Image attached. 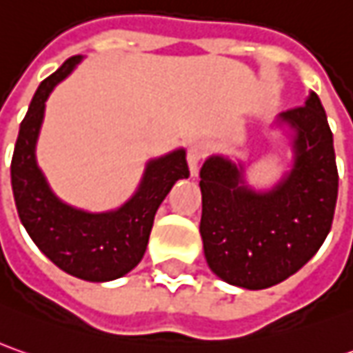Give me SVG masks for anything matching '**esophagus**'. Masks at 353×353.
I'll list each match as a JSON object with an SVG mask.
<instances>
[{"mask_svg":"<svg viewBox=\"0 0 353 353\" xmlns=\"http://www.w3.org/2000/svg\"><path fill=\"white\" fill-rule=\"evenodd\" d=\"M207 144L205 142H193V144H189L188 148V164L189 170H191V176H197V168H199V162L205 158V154H207Z\"/></svg>","mask_w":353,"mask_h":353,"instance_id":"obj_1","label":"esophagus"}]
</instances>
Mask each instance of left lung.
Listing matches in <instances>:
<instances>
[{
	"label": "left lung",
	"mask_w": 353,
	"mask_h": 353,
	"mask_svg": "<svg viewBox=\"0 0 353 353\" xmlns=\"http://www.w3.org/2000/svg\"><path fill=\"white\" fill-rule=\"evenodd\" d=\"M291 139L293 162L272 189H254L244 162L213 154L199 172V232L216 277L244 289L285 281L328 236L338 197L334 140L314 92L277 117Z\"/></svg>",
	"instance_id": "left-lung-1"
}]
</instances>
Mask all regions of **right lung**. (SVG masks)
<instances>
[{"label":"right lung","mask_w":353,"mask_h":353,"mask_svg":"<svg viewBox=\"0 0 353 353\" xmlns=\"http://www.w3.org/2000/svg\"><path fill=\"white\" fill-rule=\"evenodd\" d=\"M83 56H72L44 79L21 123L11 160V188L25 230L48 260L83 281L103 283L127 275L142 260L154 214L177 179L189 177L185 150L150 160L132 197L119 209L90 213L72 207L50 189L37 164V140L46 99Z\"/></svg>","instance_id":"right-lung-1"}]
</instances>
